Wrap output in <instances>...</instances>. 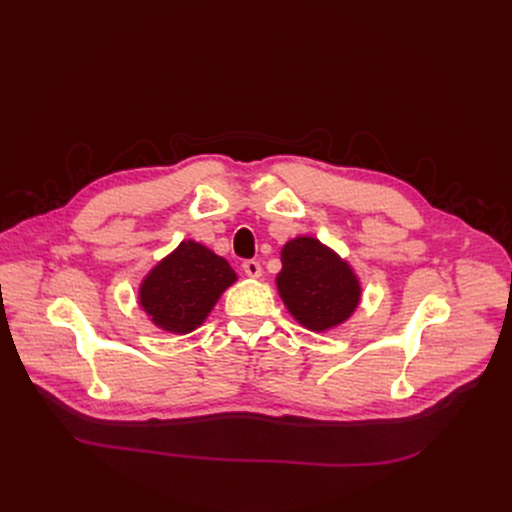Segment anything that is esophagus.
Listing matches in <instances>:
<instances>
[{
	"instance_id": "1",
	"label": "esophagus",
	"mask_w": 512,
	"mask_h": 512,
	"mask_svg": "<svg viewBox=\"0 0 512 512\" xmlns=\"http://www.w3.org/2000/svg\"><path fill=\"white\" fill-rule=\"evenodd\" d=\"M242 270H245V274L249 278H259L261 276V263L255 261V259H247L245 263H242Z\"/></svg>"
}]
</instances>
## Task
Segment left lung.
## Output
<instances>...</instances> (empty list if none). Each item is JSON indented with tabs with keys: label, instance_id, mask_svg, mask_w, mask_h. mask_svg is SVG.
Masks as SVG:
<instances>
[{
	"label": "left lung",
	"instance_id": "1",
	"mask_svg": "<svg viewBox=\"0 0 512 512\" xmlns=\"http://www.w3.org/2000/svg\"><path fill=\"white\" fill-rule=\"evenodd\" d=\"M276 276L280 299L288 313L311 332L342 326L361 303V282L336 251L313 236L288 240L280 253Z\"/></svg>",
	"mask_w": 512,
	"mask_h": 512
}]
</instances>
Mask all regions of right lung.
<instances>
[{"instance_id":"add662e5","label":"right lung","mask_w":512,"mask_h":512,"mask_svg":"<svg viewBox=\"0 0 512 512\" xmlns=\"http://www.w3.org/2000/svg\"><path fill=\"white\" fill-rule=\"evenodd\" d=\"M236 280L224 257L197 240H182L143 278L139 305L155 328L182 336L203 324Z\"/></svg>"}]
</instances>
